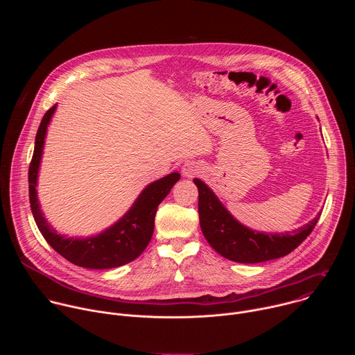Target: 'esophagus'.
Listing matches in <instances>:
<instances>
[{
	"label": "esophagus",
	"mask_w": 355,
	"mask_h": 355,
	"mask_svg": "<svg viewBox=\"0 0 355 355\" xmlns=\"http://www.w3.org/2000/svg\"><path fill=\"white\" fill-rule=\"evenodd\" d=\"M200 173V167L196 163H185L182 167V175L184 177H195L196 174Z\"/></svg>",
	"instance_id": "34e87169"
}]
</instances>
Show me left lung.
Here are the masks:
<instances>
[{
    "instance_id": "1",
    "label": "left lung",
    "mask_w": 355,
    "mask_h": 355,
    "mask_svg": "<svg viewBox=\"0 0 355 355\" xmlns=\"http://www.w3.org/2000/svg\"><path fill=\"white\" fill-rule=\"evenodd\" d=\"M198 187L199 225L208 243L227 260L256 264L284 257L305 240L316 226L320 214L305 226L285 233H260L237 222L214 191L200 180Z\"/></svg>"
}]
</instances>
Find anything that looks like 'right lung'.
<instances>
[{
    "mask_svg": "<svg viewBox=\"0 0 355 355\" xmlns=\"http://www.w3.org/2000/svg\"><path fill=\"white\" fill-rule=\"evenodd\" d=\"M56 111L53 105L44 114L35 139V150L29 166V200L35 222L46 239L62 257L70 263L91 268L107 270L121 267L137 259L151 240L155 230V216L160 202L170 193L174 184L180 180L178 173H171L155 182L148 184L135 200L132 208L111 227L96 236L78 239L60 236L50 227L44 219L37 202L36 182L42 160V151L47 125Z\"/></svg>",
    "mask_w": 355,
    "mask_h": 355,
    "instance_id": "add662e5",
    "label": "right lung"
}]
</instances>
